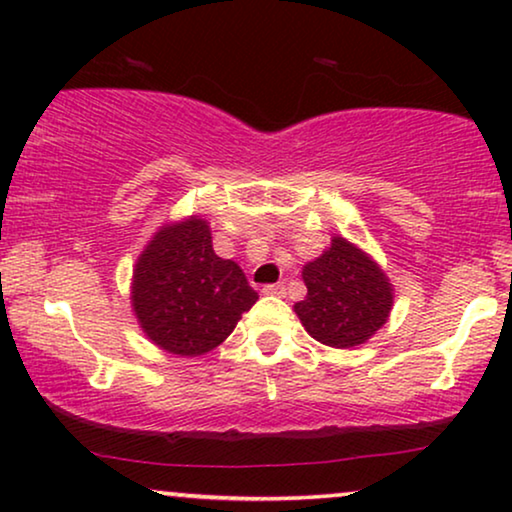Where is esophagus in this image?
<instances>
[{"instance_id":"34e87169","label":"esophagus","mask_w":512,"mask_h":512,"mask_svg":"<svg viewBox=\"0 0 512 512\" xmlns=\"http://www.w3.org/2000/svg\"><path fill=\"white\" fill-rule=\"evenodd\" d=\"M263 293L265 296H277V298H282L284 293H286V286L279 282V284H268V286H263Z\"/></svg>"}]
</instances>
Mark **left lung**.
I'll use <instances>...</instances> for the list:
<instances>
[{"instance_id":"obj_1","label":"left lung","mask_w":512,"mask_h":512,"mask_svg":"<svg viewBox=\"0 0 512 512\" xmlns=\"http://www.w3.org/2000/svg\"><path fill=\"white\" fill-rule=\"evenodd\" d=\"M303 279L307 296L293 310L321 345H363L380 331L394 305L387 275L345 237H333L328 251L305 265Z\"/></svg>"}]
</instances>
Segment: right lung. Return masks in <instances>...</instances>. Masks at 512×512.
I'll list each match as a JSON object with an SVG mask.
<instances>
[{"label":"right lung","instance_id":"right-lung-1","mask_svg":"<svg viewBox=\"0 0 512 512\" xmlns=\"http://www.w3.org/2000/svg\"><path fill=\"white\" fill-rule=\"evenodd\" d=\"M258 300L235 261L212 249L207 221L165 226L139 256L132 307L144 333L179 356L221 345Z\"/></svg>","mask_w":512,"mask_h":512}]
</instances>
